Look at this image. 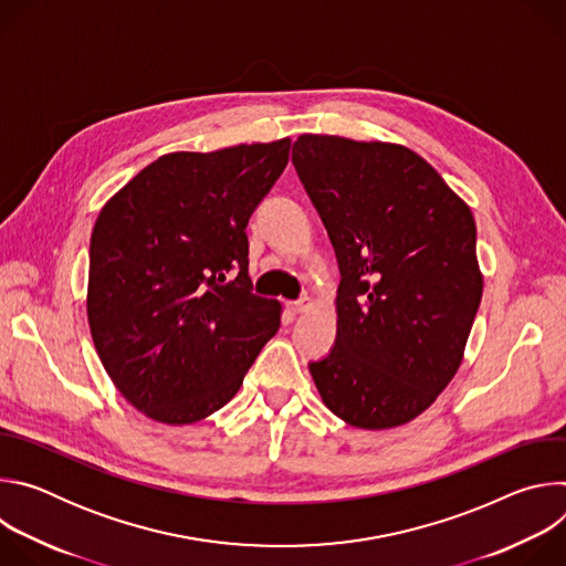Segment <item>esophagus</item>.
Wrapping results in <instances>:
<instances>
[{"label":"esophagus","mask_w":566,"mask_h":566,"mask_svg":"<svg viewBox=\"0 0 566 566\" xmlns=\"http://www.w3.org/2000/svg\"><path fill=\"white\" fill-rule=\"evenodd\" d=\"M286 306H289V311H291V313H295V315H297V313H304V311L311 306V297H306V295H304V297H300V300L286 302Z\"/></svg>","instance_id":"34e87169"}]
</instances>
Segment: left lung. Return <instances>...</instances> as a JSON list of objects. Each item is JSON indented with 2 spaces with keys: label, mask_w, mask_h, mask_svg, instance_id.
I'll use <instances>...</instances> for the list:
<instances>
[{
  "label": "left lung",
  "mask_w": 566,
  "mask_h": 566,
  "mask_svg": "<svg viewBox=\"0 0 566 566\" xmlns=\"http://www.w3.org/2000/svg\"><path fill=\"white\" fill-rule=\"evenodd\" d=\"M291 160L340 269L315 387L354 428L408 423L457 374L481 302L472 212L408 147L302 134Z\"/></svg>",
  "instance_id": "left-lung-1"
}]
</instances>
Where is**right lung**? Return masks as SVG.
Here are the masks:
<instances>
[{
	"label": "right lung",
	"mask_w": 566,
	"mask_h": 566,
	"mask_svg": "<svg viewBox=\"0 0 566 566\" xmlns=\"http://www.w3.org/2000/svg\"><path fill=\"white\" fill-rule=\"evenodd\" d=\"M291 140L175 151L101 210L87 315L118 391L154 421L195 423L239 391L280 329L253 293L247 226L289 164Z\"/></svg>",
	"instance_id": "right-lung-1"
}]
</instances>
